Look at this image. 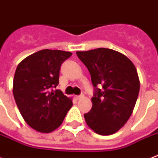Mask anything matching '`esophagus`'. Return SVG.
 Masks as SVG:
<instances>
[{"label": "esophagus", "mask_w": 158, "mask_h": 158, "mask_svg": "<svg viewBox=\"0 0 158 158\" xmlns=\"http://www.w3.org/2000/svg\"><path fill=\"white\" fill-rule=\"evenodd\" d=\"M84 94L76 95V96H75V98H76V99H80V98H84Z\"/></svg>", "instance_id": "1"}]
</instances>
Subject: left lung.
Here are the masks:
<instances>
[{
  "label": "left lung",
  "instance_id": "1",
  "mask_svg": "<svg viewBox=\"0 0 158 158\" xmlns=\"http://www.w3.org/2000/svg\"><path fill=\"white\" fill-rule=\"evenodd\" d=\"M76 54L95 88L92 108L84 114L86 123L98 134H114L129 119L138 99L140 82L135 66L127 56L107 48Z\"/></svg>",
  "mask_w": 158,
  "mask_h": 158
}]
</instances>
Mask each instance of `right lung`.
Instances as JSON below:
<instances>
[{
  "mask_svg": "<svg viewBox=\"0 0 158 158\" xmlns=\"http://www.w3.org/2000/svg\"><path fill=\"white\" fill-rule=\"evenodd\" d=\"M72 53L42 50L20 62L13 80V94L26 123L43 133L51 132L63 123L73 105L72 99L60 90V66Z\"/></svg>",
  "mask_w": 158,
  "mask_h": 158,
  "instance_id": "obj_1",
  "label": "right lung"
}]
</instances>
